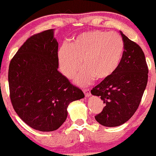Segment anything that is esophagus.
Returning a JSON list of instances; mask_svg holds the SVG:
<instances>
[{"label": "esophagus", "instance_id": "esophagus-1", "mask_svg": "<svg viewBox=\"0 0 156 156\" xmlns=\"http://www.w3.org/2000/svg\"><path fill=\"white\" fill-rule=\"evenodd\" d=\"M84 95H85V97H90L91 93H90V90L89 89L84 90Z\"/></svg>", "mask_w": 156, "mask_h": 156}]
</instances>
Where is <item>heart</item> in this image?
Returning <instances> with one entry per match:
<instances>
[{
    "mask_svg": "<svg viewBox=\"0 0 156 156\" xmlns=\"http://www.w3.org/2000/svg\"><path fill=\"white\" fill-rule=\"evenodd\" d=\"M125 52L122 36L114 31L92 30L75 36L68 44L59 48L57 58L64 76L75 78V84L86 86L94 79L103 81L119 68Z\"/></svg>",
    "mask_w": 156,
    "mask_h": 156,
    "instance_id": "obj_1",
    "label": "heart"
}]
</instances>
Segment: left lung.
<instances>
[{
	"instance_id": "left-lung-1",
	"label": "left lung",
	"mask_w": 156,
	"mask_h": 156,
	"mask_svg": "<svg viewBox=\"0 0 156 156\" xmlns=\"http://www.w3.org/2000/svg\"><path fill=\"white\" fill-rule=\"evenodd\" d=\"M125 52L119 68L110 77L91 90V94L103 100V111L95 116L100 125H123L137 109L148 81V67L140 47L120 31Z\"/></svg>"
}]
</instances>
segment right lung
I'll use <instances>...</instances> for the list:
<instances>
[{"label": "right lung", "instance_id": "obj_1", "mask_svg": "<svg viewBox=\"0 0 156 156\" xmlns=\"http://www.w3.org/2000/svg\"><path fill=\"white\" fill-rule=\"evenodd\" d=\"M58 42L54 29L30 37L10 61L8 72L14 110L29 126L53 131L66 120L72 102L84 98L58 71Z\"/></svg>", "mask_w": 156, "mask_h": 156}]
</instances>
